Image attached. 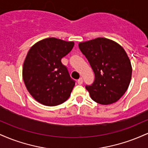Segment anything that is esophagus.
Returning <instances> with one entry per match:
<instances>
[{"label": "esophagus", "instance_id": "34e87169", "mask_svg": "<svg viewBox=\"0 0 148 148\" xmlns=\"http://www.w3.org/2000/svg\"><path fill=\"white\" fill-rule=\"evenodd\" d=\"M77 83L79 84H83V79L82 78H80V79H78V81H77Z\"/></svg>", "mask_w": 148, "mask_h": 148}]
</instances>
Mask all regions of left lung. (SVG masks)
I'll use <instances>...</instances> for the list:
<instances>
[{"label":"left lung","instance_id":"1","mask_svg":"<svg viewBox=\"0 0 148 148\" xmlns=\"http://www.w3.org/2000/svg\"><path fill=\"white\" fill-rule=\"evenodd\" d=\"M79 47L95 73L93 84L86 86L92 99L103 105L116 102L127 91L132 79V65L125 51L103 37L81 42Z\"/></svg>","mask_w":148,"mask_h":148}]
</instances>
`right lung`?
I'll return each instance as SVG.
<instances>
[{"instance_id":"1","label":"right lung","mask_w":148,"mask_h":148,"mask_svg":"<svg viewBox=\"0 0 148 148\" xmlns=\"http://www.w3.org/2000/svg\"><path fill=\"white\" fill-rule=\"evenodd\" d=\"M74 43L49 37L34 45L23 67L27 90L36 101L45 106L61 104L70 96L75 81L61 59L72 51Z\"/></svg>"}]
</instances>
